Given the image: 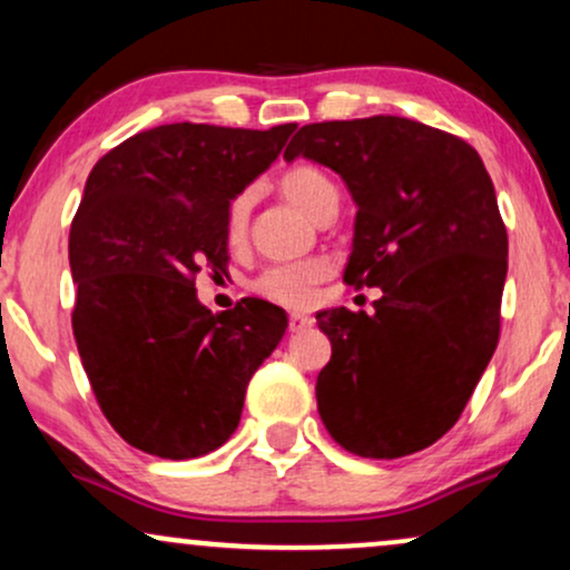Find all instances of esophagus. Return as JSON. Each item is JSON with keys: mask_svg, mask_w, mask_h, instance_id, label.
Listing matches in <instances>:
<instances>
[{"mask_svg": "<svg viewBox=\"0 0 570 570\" xmlns=\"http://www.w3.org/2000/svg\"><path fill=\"white\" fill-rule=\"evenodd\" d=\"M313 326L311 316H303V313H292L289 316V332H305Z\"/></svg>", "mask_w": 570, "mask_h": 570, "instance_id": "34e87169", "label": "esophagus"}]
</instances>
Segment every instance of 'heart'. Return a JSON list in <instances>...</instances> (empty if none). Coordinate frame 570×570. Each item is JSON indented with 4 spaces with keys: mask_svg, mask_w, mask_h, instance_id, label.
I'll use <instances>...</instances> for the list:
<instances>
[{
    "mask_svg": "<svg viewBox=\"0 0 570 570\" xmlns=\"http://www.w3.org/2000/svg\"><path fill=\"white\" fill-rule=\"evenodd\" d=\"M281 195L294 203L299 212L311 219H318L330 206H337V187L332 185L330 176L313 166H294L289 171L281 174L278 179ZM248 208H252V195L240 193L230 200L227 208L225 230L230 244H240L248 225ZM332 276V265L326 259H305V263L276 265L267 267L263 276L257 278L254 289L263 294L271 303L284 307H307L316 303L318 286Z\"/></svg>",
    "mask_w": 570,
    "mask_h": 570,
    "instance_id": "1",
    "label": "heart"
}]
</instances>
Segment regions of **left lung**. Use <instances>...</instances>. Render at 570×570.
<instances>
[{
	"label": "left lung",
	"mask_w": 570,
	"mask_h": 570,
	"mask_svg": "<svg viewBox=\"0 0 570 570\" xmlns=\"http://www.w3.org/2000/svg\"><path fill=\"white\" fill-rule=\"evenodd\" d=\"M332 168L356 203L343 281L377 286L375 313L318 311L332 358L316 399L362 458H402L461 417L495 345L507 227L474 147L407 117L303 126L284 153Z\"/></svg>",
	"instance_id": "1"
}]
</instances>
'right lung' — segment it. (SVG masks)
Segmentation results:
<instances>
[{
  "instance_id": "obj_1",
  "label": "right lung",
  "mask_w": 570,
  "mask_h": 570,
  "mask_svg": "<svg viewBox=\"0 0 570 570\" xmlns=\"http://www.w3.org/2000/svg\"><path fill=\"white\" fill-rule=\"evenodd\" d=\"M294 128H149L85 181L69 233L71 330L98 407L144 453L185 461L222 448L248 381L284 337V307L246 297L214 316L195 276L225 273L230 200Z\"/></svg>"
}]
</instances>
